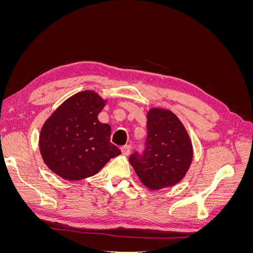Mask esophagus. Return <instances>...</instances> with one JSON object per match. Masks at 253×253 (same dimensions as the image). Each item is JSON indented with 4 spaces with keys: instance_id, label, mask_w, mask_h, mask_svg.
<instances>
[{
    "instance_id": "1",
    "label": "esophagus",
    "mask_w": 253,
    "mask_h": 253,
    "mask_svg": "<svg viewBox=\"0 0 253 253\" xmlns=\"http://www.w3.org/2000/svg\"><path fill=\"white\" fill-rule=\"evenodd\" d=\"M131 150H132V147H131V145H129V144L124 145V147L121 148V152H122V154L126 155V156L129 155V153H131Z\"/></svg>"
}]
</instances>
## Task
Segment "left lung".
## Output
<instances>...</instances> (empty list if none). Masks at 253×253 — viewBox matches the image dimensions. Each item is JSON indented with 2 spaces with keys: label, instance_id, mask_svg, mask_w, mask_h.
I'll use <instances>...</instances> for the list:
<instances>
[{
  "label": "left lung",
  "instance_id": "obj_1",
  "mask_svg": "<svg viewBox=\"0 0 253 253\" xmlns=\"http://www.w3.org/2000/svg\"><path fill=\"white\" fill-rule=\"evenodd\" d=\"M147 128L143 151L134 152L129 163L143 185L152 190L176 185L188 172L193 157L185 126L171 111L152 109Z\"/></svg>",
  "mask_w": 253,
  "mask_h": 253
}]
</instances>
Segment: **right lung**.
<instances>
[{"label":"right lung","instance_id":"add662e5","mask_svg":"<svg viewBox=\"0 0 253 253\" xmlns=\"http://www.w3.org/2000/svg\"><path fill=\"white\" fill-rule=\"evenodd\" d=\"M104 103L95 91L83 90L68 98L45 121L40 152L52 172L67 180H80L121 154L111 142L110 125L98 120Z\"/></svg>","mask_w":253,"mask_h":253}]
</instances>
